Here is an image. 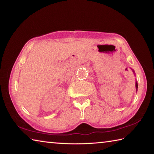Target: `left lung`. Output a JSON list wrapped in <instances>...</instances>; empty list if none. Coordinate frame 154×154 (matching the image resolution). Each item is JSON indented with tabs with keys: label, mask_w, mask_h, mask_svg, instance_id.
Instances as JSON below:
<instances>
[{
	"label": "left lung",
	"mask_w": 154,
	"mask_h": 154,
	"mask_svg": "<svg viewBox=\"0 0 154 154\" xmlns=\"http://www.w3.org/2000/svg\"><path fill=\"white\" fill-rule=\"evenodd\" d=\"M134 72V71H133ZM135 87H136V89L137 91V88H138V85H137V82H136V83H135Z\"/></svg>",
	"instance_id": "8db88e82"
}]
</instances>
